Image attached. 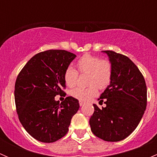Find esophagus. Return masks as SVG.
I'll return each mask as SVG.
<instances>
[{"label":"esophagus","instance_id":"obj_1","mask_svg":"<svg viewBox=\"0 0 157 157\" xmlns=\"http://www.w3.org/2000/svg\"><path fill=\"white\" fill-rule=\"evenodd\" d=\"M79 103H80V106H83V105L85 104V102H83V101H80V102H79Z\"/></svg>","mask_w":157,"mask_h":157}]
</instances>
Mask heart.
Wrapping results in <instances>:
<instances>
[{
  "label": "heart",
  "instance_id": "1",
  "mask_svg": "<svg viewBox=\"0 0 157 157\" xmlns=\"http://www.w3.org/2000/svg\"><path fill=\"white\" fill-rule=\"evenodd\" d=\"M77 70L68 67L64 74V79L66 85L73 87L76 85L79 73L88 74L86 88L77 87L71 90V94L75 99L80 101H88L97 95V87L99 90H105L112 81L113 68L112 64L108 60L102 59L96 55H84L76 64Z\"/></svg>",
  "mask_w": 157,
  "mask_h": 157
}]
</instances>
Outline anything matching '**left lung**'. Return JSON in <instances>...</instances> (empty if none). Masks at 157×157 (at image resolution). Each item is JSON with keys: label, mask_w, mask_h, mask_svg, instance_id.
<instances>
[{"label": "left lung", "mask_w": 157, "mask_h": 157, "mask_svg": "<svg viewBox=\"0 0 157 157\" xmlns=\"http://www.w3.org/2000/svg\"><path fill=\"white\" fill-rule=\"evenodd\" d=\"M112 64V81L98 99L105 107L93 104L90 119L92 132L105 141L116 142L128 137L137 127L147 107V86L143 74L127 56L104 51Z\"/></svg>", "instance_id": "8db88e82"}]
</instances>
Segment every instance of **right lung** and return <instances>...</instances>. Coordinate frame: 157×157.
Returning a JSON list of instances; mask_svg holds the SVG:
<instances>
[{
	"label": "right lung",
	"instance_id": "add662e5",
	"mask_svg": "<svg viewBox=\"0 0 157 157\" xmlns=\"http://www.w3.org/2000/svg\"><path fill=\"white\" fill-rule=\"evenodd\" d=\"M76 55L65 50L39 52L25 64L15 83L16 109L26 131L37 140L52 143L68 131L79 101L67 96L61 103L55 96H66L64 74Z\"/></svg>",
	"mask_w": 157,
	"mask_h": 157
}]
</instances>
